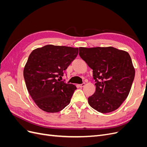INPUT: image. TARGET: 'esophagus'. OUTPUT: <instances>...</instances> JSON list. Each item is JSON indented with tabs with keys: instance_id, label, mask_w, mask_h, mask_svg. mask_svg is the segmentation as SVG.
Listing matches in <instances>:
<instances>
[{
	"instance_id": "34e87169",
	"label": "esophagus",
	"mask_w": 147,
	"mask_h": 147,
	"mask_svg": "<svg viewBox=\"0 0 147 147\" xmlns=\"http://www.w3.org/2000/svg\"><path fill=\"white\" fill-rule=\"evenodd\" d=\"M84 85H85V83H83L82 84H79V87H80V88H83V87H84Z\"/></svg>"
}]
</instances>
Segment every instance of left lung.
Segmentation results:
<instances>
[{
    "label": "left lung",
    "mask_w": 147,
    "mask_h": 147,
    "mask_svg": "<svg viewBox=\"0 0 147 147\" xmlns=\"http://www.w3.org/2000/svg\"><path fill=\"white\" fill-rule=\"evenodd\" d=\"M79 55L92 69L96 91L88 103L97 112L117 110L126 100L135 76L129 53L112 47L79 48Z\"/></svg>",
    "instance_id": "1"
}]
</instances>
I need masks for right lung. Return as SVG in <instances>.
Segmentation results:
<instances>
[{"instance_id": "add662e5", "label": "right lung", "mask_w": 147, "mask_h": 147, "mask_svg": "<svg viewBox=\"0 0 147 147\" xmlns=\"http://www.w3.org/2000/svg\"><path fill=\"white\" fill-rule=\"evenodd\" d=\"M78 53V48L48 45L30 54L24 78L30 96L42 110L56 113L69 104L77 88L60 79Z\"/></svg>"}]
</instances>
